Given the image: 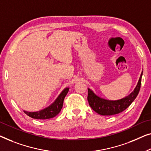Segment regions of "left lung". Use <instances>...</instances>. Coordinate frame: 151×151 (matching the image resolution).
Segmentation results:
<instances>
[{
	"label": "left lung",
	"mask_w": 151,
	"mask_h": 151,
	"mask_svg": "<svg viewBox=\"0 0 151 151\" xmlns=\"http://www.w3.org/2000/svg\"><path fill=\"white\" fill-rule=\"evenodd\" d=\"M142 76V73L136 87L130 94L116 101H110L98 96L92 90L88 88V101L89 105L94 111L100 115L111 116L120 113L126 109L137 97L141 87Z\"/></svg>",
	"instance_id": "left-lung-1"
}]
</instances>
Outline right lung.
I'll list each match as a JSON object with an SVG mask.
<instances>
[{
  "mask_svg": "<svg viewBox=\"0 0 151 151\" xmlns=\"http://www.w3.org/2000/svg\"><path fill=\"white\" fill-rule=\"evenodd\" d=\"M68 90L69 88H65L59 95V96L57 98L54 103L45 109L35 112H29L27 111H24V112L29 117L34 119L45 120V119L53 118L56 116L60 112L61 109H62L63 100H64L65 96H66L67 93L68 92Z\"/></svg>",
  "mask_w": 151,
  "mask_h": 151,
  "instance_id": "1",
  "label": "right lung"
}]
</instances>
